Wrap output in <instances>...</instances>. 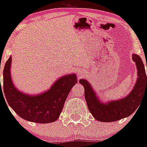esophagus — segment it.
<instances>
[{
  "instance_id": "obj_1",
  "label": "esophagus",
  "mask_w": 147,
  "mask_h": 147,
  "mask_svg": "<svg viewBox=\"0 0 147 147\" xmlns=\"http://www.w3.org/2000/svg\"><path fill=\"white\" fill-rule=\"evenodd\" d=\"M79 75H82V72H79Z\"/></svg>"
}]
</instances>
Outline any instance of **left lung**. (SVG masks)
<instances>
[{"instance_id":"left-lung-1","label":"left lung","mask_w":147,"mask_h":147,"mask_svg":"<svg viewBox=\"0 0 147 147\" xmlns=\"http://www.w3.org/2000/svg\"><path fill=\"white\" fill-rule=\"evenodd\" d=\"M133 60L138 69V79L129 95L119 100L104 103L99 100L90 84L82 79L79 83L84 87L88 108L95 119L102 122H111L129 117L139 107L144 92H147V77L144 65L140 57L133 54ZM147 68V65H146Z\"/></svg>"}]
</instances>
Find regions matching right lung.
I'll return each mask as SVG.
<instances>
[{"mask_svg": "<svg viewBox=\"0 0 147 147\" xmlns=\"http://www.w3.org/2000/svg\"><path fill=\"white\" fill-rule=\"evenodd\" d=\"M11 64L10 56L3 70V91L10 107L27 121L40 124L55 122L59 117L69 92L77 83L75 74L63 76L48 90L31 95L23 93L15 87L10 73Z\"/></svg>", "mask_w": 147, "mask_h": 147, "instance_id": "add662e5", "label": "right lung"}]
</instances>
